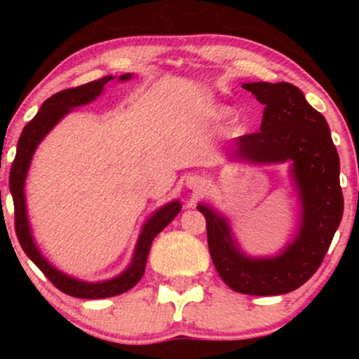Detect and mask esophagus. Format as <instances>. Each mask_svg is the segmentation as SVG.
Returning <instances> with one entry per match:
<instances>
[{
	"label": "esophagus",
	"mask_w": 359,
	"mask_h": 359,
	"mask_svg": "<svg viewBox=\"0 0 359 359\" xmlns=\"http://www.w3.org/2000/svg\"><path fill=\"white\" fill-rule=\"evenodd\" d=\"M187 187L192 189V191H199V189L203 187V179L197 175L187 177Z\"/></svg>",
	"instance_id": "esophagus-1"
}]
</instances>
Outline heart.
Masks as SVG:
<instances>
[{
	"label": "heart",
	"mask_w": 359,
	"mask_h": 359,
	"mask_svg": "<svg viewBox=\"0 0 359 359\" xmlns=\"http://www.w3.org/2000/svg\"><path fill=\"white\" fill-rule=\"evenodd\" d=\"M217 114H219V116H224V114H228V111H226V109H219V113H217Z\"/></svg>",
	"instance_id": "obj_1"
}]
</instances>
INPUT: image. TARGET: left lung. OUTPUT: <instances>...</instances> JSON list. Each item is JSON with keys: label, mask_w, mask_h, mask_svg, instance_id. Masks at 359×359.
I'll use <instances>...</instances> for the list:
<instances>
[{"label": "left lung", "mask_w": 359, "mask_h": 359, "mask_svg": "<svg viewBox=\"0 0 359 359\" xmlns=\"http://www.w3.org/2000/svg\"><path fill=\"white\" fill-rule=\"evenodd\" d=\"M265 104L258 133L236 140V154L258 163L292 162L304 216L297 240L280 257L250 259L234 248L226 221L204 204L208 245L226 285L240 294L280 295L307 282L320 266L343 217L339 155L325 118L288 82H250L243 86Z\"/></svg>", "instance_id": "left-lung-1"}]
</instances>
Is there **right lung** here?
<instances>
[{"label": "right lung", "mask_w": 359, "mask_h": 359, "mask_svg": "<svg viewBox=\"0 0 359 359\" xmlns=\"http://www.w3.org/2000/svg\"><path fill=\"white\" fill-rule=\"evenodd\" d=\"M130 74L119 77V81L130 79ZM113 79V76H106L102 79L88 82V84L77 86V88L64 89L60 93L53 94L52 97H48L43 102L42 108H40L36 116L23 128L22 137L18 140V147H16V156L13 160V165L10 170V189L11 196H13V204H15V231L18 236L20 245L27 257L42 270V273L47 277L50 282L55 285L59 290L64 294L72 295L77 299H104V297H113V295H119L123 292L133 288L137 283L142 280L143 273H145V265L148 253H150V246L154 238L162 231L163 228L170 222L180 211V203L167 204L165 208L158 209L154 216L148 219V222L143 226V231L140 234V240L137 243V250H135V257L131 265L128 266L126 271H123L121 275L108 282L101 283H86L79 282V280L67 277V275L60 273L59 270L53 269L52 265H48V262H45V258L39 253L34 240H32L30 228H28V219H27V211H25V177H27L28 167H30L32 156H34L35 148L39 147V143L42 142V138L48 131L52 130L59 119L67 114L69 111L76 106L86 104L96 100L101 94L102 88H104L106 82Z\"/></svg>", "instance_id": "1"}]
</instances>
